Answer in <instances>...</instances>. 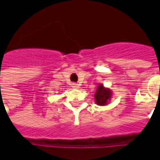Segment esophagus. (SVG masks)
<instances>
[{"instance_id": "1", "label": "esophagus", "mask_w": 160, "mask_h": 160, "mask_svg": "<svg viewBox=\"0 0 160 160\" xmlns=\"http://www.w3.org/2000/svg\"><path fill=\"white\" fill-rule=\"evenodd\" d=\"M72 88H74V89H78V88H80V85L76 84V83H73Z\"/></svg>"}]
</instances>
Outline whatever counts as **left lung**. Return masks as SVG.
I'll return each instance as SVG.
<instances>
[{
  "instance_id": "obj_1",
  "label": "left lung",
  "mask_w": 160,
  "mask_h": 160,
  "mask_svg": "<svg viewBox=\"0 0 160 160\" xmlns=\"http://www.w3.org/2000/svg\"><path fill=\"white\" fill-rule=\"evenodd\" d=\"M111 94L112 93L109 89H106L103 86V85H100L95 92V102L98 105H105L110 100Z\"/></svg>"
}]
</instances>
